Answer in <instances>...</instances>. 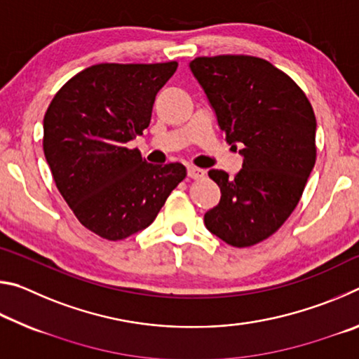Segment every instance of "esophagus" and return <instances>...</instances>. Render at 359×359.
<instances>
[{
    "label": "esophagus",
    "instance_id": "1",
    "mask_svg": "<svg viewBox=\"0 0 359 359\" xmlns=\"http://www.w3.org/2000/svg\"><path fill=\"white\" fill-rule=\"evenodd\" d=\"M187 174H188V177H190V179L198 180V179H203V177H204L205 171H204V169L196 168V166H188Z\"/></svg>",
    "mask_w": 359,
    "mask_h": 359
}]
</instances>
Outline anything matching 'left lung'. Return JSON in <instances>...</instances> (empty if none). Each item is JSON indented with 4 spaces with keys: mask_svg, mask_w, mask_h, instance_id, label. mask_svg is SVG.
<instances>
[{
    "mask_svg": "<svg viewBox=\"0 0 359 359\" xmlns=\"http://www.w3.org/2000/svg\"><path fill=\"white\" fill-rule=\"evenodd\" d=\"M191 72L208 95L242 169H210L220 187L218 205L204 215L212 234L233 247H252L287 222L317 160L315 118L299 85L263 58L198 57Z\"/></svg>",
    "mask_w": 359,
    "mask_h": 359,
    "instance_id": "left-lung-1",
    "label": "left lung"
}]
</instances>
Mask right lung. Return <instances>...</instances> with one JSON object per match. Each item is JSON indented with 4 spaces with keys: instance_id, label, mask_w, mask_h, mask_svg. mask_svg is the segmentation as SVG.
<instances>
[{
    "instance_id": "1",
    "label": "right lung",
    "mask_w": 359,
    "mask_h": 359,
    "mask_svg": "<svg viewBox=\"0 0 359 359\" xmlns=\"http://www.w3.org/2000/svg\"><path fill=\"white\" fill-rule=\"evenodd\" d=\"M177 66H90L47 107L42 147L53 180L77 220L102 239L121 241L147 228L185 179L180 163L154 166L126 147L149 126L155 96Z\"/></svg>"
}]
</instances>
